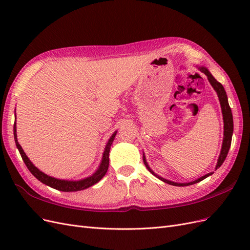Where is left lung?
<instances>
[{"instance_id": "left-lung-1", "label": "left lung", "mask_w": 250, "mask_h": 250, "mask_svg": "<svg viewBox=\"0 0 250 250\" xmlns=\"http://www.w3.org/2000/svg\"><path fill=\"white\" fill-rule=\"evenodd\" d=\"M197 67H198V70L200 72H202V73H204V74L207 75L208 80L210 83V85L213 86V88L216 90V93H217L218 98H219V102H220V105H221V111H222L223 123H224V132H223V142H222V147H221V151H220V155H219V157H218L217 165H216V168H215L217 170L218 168H220L221 165L224 163L226 156H228L229 150L230 148L231 137H232V132H233L232 113H231V109H230L229 104L228 95H226V92H225L223 85L221 84L220 82H218L214 78L213 75L209 73V71L207 69L206 66H199V65H197ZM143 161H144V164H145V166H146V168L149 170V172L152 173L155 177H157L158 179H161L162 181H164V183H166V184L172 185V186H176V187H186V186L194 185L196 183H199V181L203 180L204 178H207L209 175H211V174H213V172L208 173V174H206V175H203L202 177H200L198 179L190 181V183H174V181L168 180V179H166V178H164V177H162L160 175H157L156 173H154L152 170H151V168L149 167V165H148V163L146 161L145 154H144V153H143Z\"/></svg>"}]
</instances>
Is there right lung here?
Masks as SVG:
<instances>
[{
    "label": "right lung",
    "mask_w": 250,
    "mask_h": 250,
    "mask_svg": "<svg viewBox=\"0 0 250 250\" xmlns=\"http://www.w3.org/2000/svg\"><path fill=\"white\" fill-rule=\"evenodd\" d=\"M117 134V131H115L112 133L111 137L109 138L106 146L104 148V152H103V156H102V161L99 165V168L96 170V172L86 178H83L80 180H66V179H59V178H55L47 175L43 172H42L40 169H37L35 166L31 163V161L29 160L28 156L26 155V153L22 150L21 146L18 142V135H17V123L14 122L13 125V135H14V141H16V145L17 148L20 151V154L22 158V161L26 164L27 168L29 169V171L31 172L33 175L39 179L40 181H42V184L47 185L55 190L58 191H62V192H77V191H81L84 190V188H87L89 187L94 186L95 184L99 183V181L103 178V176L106 174L107 170H108V166H109V151H110V146L112 145V142L115 140V137Z\"/></svg>",
    "instance_id": "right-lung-1"
}]
</instances>
